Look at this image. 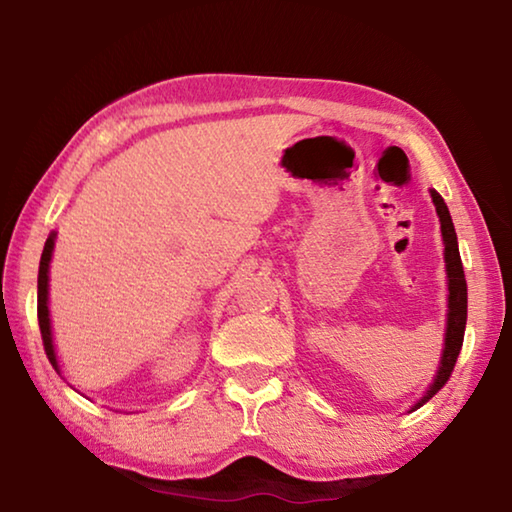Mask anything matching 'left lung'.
<instances>
[{"label": "left lung", "instance_id": "8db88e82", "mask_svg": "<svg viewBox=\"0 0 512 512\" xmlns=\"http://www.w3.org/2000/svg\"><path fill=\"white\" fill-rule=\"evenodd\" d=\"M431 198H433V203H436V212L440 216V230H443V241H445V264H447V277H449V314H447L445 350H443V359H440L438 375H436V379H433V384L427 391V395H424L422 400L415 404V409H420L422 404H427L431 397L447 384V379L452 377L456 359L463 348L465 323H467V282H465V273H463L461 253H458V241H456L452 216H449L443 196H440L438 192H431Z\"/></svg>", "mask_w": 512, "mask_h": 512}]
</instances>
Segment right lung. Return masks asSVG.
Instances as JSON below:
<instances>
[{
	"instance_id": "right-lung-1",
	"label": "right lung",
	"mask_w": 512,
	"mask_h": 512,
	"mask_svg": "<svg viewBox=\"0 0 512 512\" xmlns=\"http://www.w3.org/2000/svg\"><path fill=\"white\" fill-rule=\"evenodd\" d=\"M54 237L49 235L45 241V250H42L40 257V268H38V325H40V334H42V345H45L47 359L51 366L58 370V361H56V352H54V341H51V325H49V307H47V293H49V262H51V250H54Z\"/></svg>"
}]
</instances>
